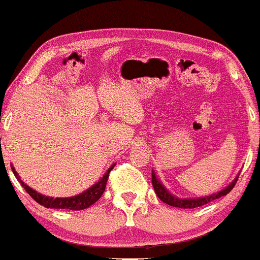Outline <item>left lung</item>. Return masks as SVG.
Returning a JSON list of instances; mask_svg holds the SVG:
<instances>
[{
    "label": "left lung",
    "instance_id": "1",
    "mask_svg": "<svg viewBox=\"0 0 260 260\" xmlns=\"http://www.w3.org/2000/svg\"><path fill=\"white\" fill-rule=\"evenodd\" d=\"M237 178H236V179L233 180L231 184L227 186L226 189L218 191L217 194L210 195V197H206V198H199V199H178V198L173 197V195L168 193L167 189H166L165 186L161 184V182L157 179L153 172H152V185H153V189H154V193L157 194V197H158L159 199L163 201V203L168 204V205H171V206H174V208L195 209V208H200V206L205 205V204L210 203V201L218 199V198H221V197H223V195L229 194L230 191H231L233 189V186H235L236 182H237Z\"/></svg>",
    "mask_w": 260,
    "mask_h": 260
}]
</instances>
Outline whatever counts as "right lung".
I'll return each instance as SVG.
<instances>
[{"instance_id": "right-lung-1", "label": "right lung", "mask_w": 260, "mask_h": 260, "mask_svg": "<svg viewBox=\"0 0 260 260\" xmlns=\"http://www.w3.org/2000/svg\"><path fill=\"white\" fill-rule=\"evenodd\" d=\"M114 166L115 165H113L112 167L108 169L107 173L104 174L103 178H102L98 183H95L94 185L91 186L89 189H87L86 191H83V193H81L80 195H76V197H71V198H55V199L54 198H49V197H45V195L37 193L36 190H33L31 188H29V186L18 177V174H17L16 171H14V168L13 167H11V168H12L14 176H16L17 179L19 180L20 185H22L23 188L25 189V191L30 195L31 199L36 200L38 204L43 205L44 208L76 210V211H77V210H84V209L89 208V206L93 205L95 201H98L99 198L103 195L104 190H106L108 177H109L110 171L114 168Z\"/></svg>"}]
</instances>
